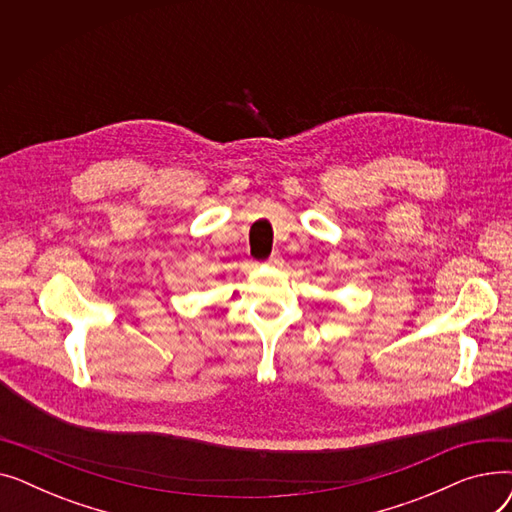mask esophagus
<instances>
[{
	"label": "esophagus",
	"instance_id": "esophagus-1",
	"mask_svg": "<svg viewBox=\"0 0 512 512\" xmlns=\"http://www.w3.org/2000/svg\"><path fill=\"white\" fill-rule=\"evenodd\" d=\"M265 265H272V267H280L282 265V255L280 253H274L270 259L265 261Z\"/></svg>",
	"mask_w": 512,
	"mask_h": 512
}]
</instances>
